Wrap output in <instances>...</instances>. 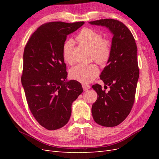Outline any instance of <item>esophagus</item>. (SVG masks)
<instances>
[{
    "instance_id": "34e87169",
    "label": "esophagus",
    "mask_w": 159,
    "mask_h": 159,
    "mask_svg": "<svg viewBox=\"0 0 159 159\" xmlns=\"http://www.w3.org/2000/svg\"><path fill=\"white\" fill-rule=\"evenodd\" d=\"M82 88L84 89V91H87L88 89H89L90 88V85H88V84H83L82 85Z\"/></svg>"
}]
</instances>
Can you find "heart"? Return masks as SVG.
<instances>
[{"mask_svg": "<svg viewBox=\"0 0 159 159\" xmlns=\"http://www.w3.org/2000/svg\"><path fill=\"white\" fill-rule=\"evenodd\" d=\"M77 40L87 46L91 50V56L98 63L104 64L110 56L111 48L108 40L103 39L102 34L98 31L85 28L77 36ZM74 46L73 40L69 39L65 42L63 46V58L67 64L73 62L72 50ZM71 79L81 83H88L93 80L99 74V69L95 64H78L70 70Z\"/></svg>", "mask_w": 159, "mask_h": 159, "instance_id": "b5f03b06", "label": "heart"}]
</instances>
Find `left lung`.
I'll return each instance as SVG.
<instances>
[{"instance_id": "left-lung-1", "label": "left lung", "mask_w": 159, "mask_h": 159, "mask_svg": "<svg viewBox=\"0 0 159 159\" xmlns=\"http://www.w3.org/2000/svg\"><path fill=\"white\" fill-rule=\"evenodd\" d=\"M91 25L107 28L113 35L110 56L100 78L105 91L99 84L92 85L98 99L92 105L94 121L104 127H115L123 122L131 112L135 96L139 70L137 59V47L128 28L114 19L89 22Z\"/></svg>"}]
</instances>
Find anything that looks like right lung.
Masks as SVG:
<instances>
[{
    "label": "right lung",
    "instance_id": "obj_1",
    "mask_svg": "<svg viewBox=\"0 0 159 159\" xmlns=\"http://www.w3.org/2000/svg\"><path fill=\"white\" fill-rule=\"evenodd\" d=\"M84 23L44 24L32 34L25 48L22 85L33 116L48 130L66 125L72 103L83 92L78 81L67 80L62 50L67 36Z\"/></svg>",
    "mask_w": 159,
    "mask_h": 159
}]
</instances>
